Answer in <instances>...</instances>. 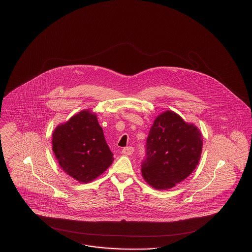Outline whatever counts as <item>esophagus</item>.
Wrapping results in <instances>:
<instances>
[{
    "label": "esophagus",
    "mask_w": 252,
    "mask_h": 252,
    "mask_svg": "<svg viewBox=\"0 0 252 252\" xmlns=\"http://www.w3.org/2000/svg\"><path fill=\"white\" fill-rule=\"evenodd\" d=\"M133 152H134V148H133L132 146L125 147V148H123V150H122V153H123L124 155H126V156H130V155L133 154Z\"/></svg>",
    "instance_id": "obj_1"
}]
</instances>
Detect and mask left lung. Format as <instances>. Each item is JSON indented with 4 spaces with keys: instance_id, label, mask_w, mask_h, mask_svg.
I'll return each instance as SVG.
<instances>
[{
    "instance_id": "1",
    "label": "left lung",
    "mask_w": 252,
    "mask_h": 252,
    "mask_svg": "<svg viewBox=\"0 0 252 252\" xmlns=\"http://www.w3.org/2000/svg\"><path fill=\"white\" fill-rule=\"evenodd\" d=\"M142 176L156 190H168L187 179L201 157L202 134L172 110L156 119L149 130Z\"/></svg>"
}]
</instances>
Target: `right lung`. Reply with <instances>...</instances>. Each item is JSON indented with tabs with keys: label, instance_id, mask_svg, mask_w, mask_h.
<instances>
[{
	"label": "right lung",
	"instance_id": "1",
	"mask_svg": "<svg viewBox=\"0 0 252 252\" xmlns=\"http://www.w3.org/2000/svg\"><path fill=\"white\" fill-rule=\"evenodd\" d=\"M52 147L60 167L80 183L95 180L114 160L97 115L90 109L60 124L52 134Z\"/></svg>",
	"mask_w": 252,
	"mask_h": 252
}]
</instances>
